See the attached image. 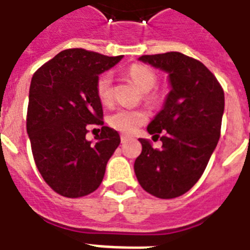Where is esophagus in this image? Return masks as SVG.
Masks as SVG:
<instances>
[{"label": "esophagus", "instance_id": "esophagus-1", "mask_svg": "<svg viewBox=\"0 0 250 250\" xmlns=\"http://www.w3.org/2000/svg\"><path fill=\"white\" fill-rule=\"evenodd\" d=\"M129 139V136H127V135H121V141L122 143H125V141H127V140Z\"/></svg>", "mask_w": 250, "mask_h": 250}]
</instances>
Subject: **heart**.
<instances>
[{"label": "heart", "instance_id": "b5f03b06", "mask_svg": "<svg viewBox=\"0 0 250 250\" xmlns=\"http://www.w3.org/2000/svg\"><path fill=\"white\" fill-rule=\"evenodd\" d=\"M128 74L133 82L139 86V88L144 92H147L155 86L157 76L155 73L146 65L133 64L128 68ZM97 95L103 103H109L113 95V76L110 72L103 73L96 83ZM146 121V114L143 110L135 109H119L109 117V125L113 128L118 129L125 133H132L139 128Z\"/></svg>", "mask_w": 250, "mask_h": 250}]
</instances>
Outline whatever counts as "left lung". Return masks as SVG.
Listing matches in <instances>:
<instances>
[{"label":"left lung","mask_w":250,"mask_h":250,"mask_svg":"<svg viewBox=\"0 0 250 250\" xmlns=\"http://www.w3.org/2000/svg\"><path fill=\"white\" fill-rule=\"evenodd\" d=\"M139 60L167 73L171 90L147 125L150 135L160 137L162 149L140 139L143 151L133 166L136 177L151 195L177 198L202 177L216 149L225 93L204 64L181 52L144 55Z\"/></svg>","instance_id":"obj_1"}]
</instances>
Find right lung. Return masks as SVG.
<instances>
[{
    "mask_svg": "<svg viewBox=\"0 0 250 250\" xmlns=\"http://www.w3.org/2000/svg\"><path fill=\"white\" fill-rule=\"evenodd\" d=\"M122 58L69 48L33 74L26 132L41 176L60 195L79 198L95 191L121 144L118 132L106 125L95 141L86 133L88 125L104 123L99 76Z\"/></svg>",
    "mask_w": 250,
    "mask_h": 250,
    "instance_id": "right-lung-1",
    "label": "right lung"
}]
</instances>
